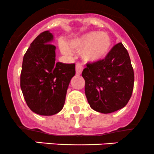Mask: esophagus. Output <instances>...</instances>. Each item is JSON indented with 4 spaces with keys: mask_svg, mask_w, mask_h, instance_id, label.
<instances>
[{
    "mask_svg": "<svg viewBox=\"0 0 154 154\" xmlns=\"http://www.w3.org/2000/svg\"><path fill=\"white\" fill-rule=\"evenodd\" d=\"M75 70H76V74L77 75H81L83 70V66L81 63H76V66H75Z\"/></svg>",
    "mask_w": 154,
    "mask_h": 154,
    "instance_id": "34e87169",
    "label": "esophagus"
}]
</instances>
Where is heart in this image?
<instances>
[{
  "mask_svg": "<svg viewBox=\"0 0 154 154\" xmlns=\"http://www.w3.org/2000/svg\"><path fill=\"white\" fill-rule=\"evenodd\" d=\"M111 38L104 32L91 31L81 35L69 41V48L82 51V57L86 62L96 63L106 57L111 47ZM60 50L65 54L71 51L64 43L60 44Z\"/></svg>",
  "mask_w": 154,
  "mask_h": 154,
  "instance_id": "b5f03b06",
  "label": "heart"
}]
</instances>
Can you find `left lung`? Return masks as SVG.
Returning <instances> with one entry per match:
<instances>
[{
	"mask_svg": "<svg viewBox=\"0 0 154 154\" xmlns=\"http://www.w3.org/2000/svg\"><path fill=\"white\" fill-rule=\"evenodd\" d=\"M85 95L92 109L109 114L128 103L134 85L130 57L121 42L115 45L100 61L87 63L82 72Z\"/></svg>",
	"mask_w": 154,
	"mask_h": 154,
	"instance_id": "1",
	"label": "left lung"
}]
</instances>
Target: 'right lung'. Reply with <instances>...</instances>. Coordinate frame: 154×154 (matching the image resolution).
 I'll return each mask as SVG.
<instances>
[{"mask_svg": "<svg viewBox=\"0 0 154 154\" xmlns=\"http://www.w3.org/2000/svg\"><path fill=\"white\" fill-rule=\"evenodd\" d=\"M54 36L41 33L31 42L22 62L20 85L27 106L34 113L51 116L62 110L66 91L75 74V63L55 62Z\"/></svg>", "mask_w": 154, "mask_h": 154, "instance_id": "obj_1", "label": "right lung"}]
</instances>
